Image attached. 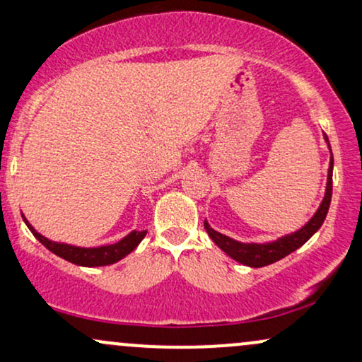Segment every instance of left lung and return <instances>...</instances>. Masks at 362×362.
Returning <instances> with one entry per match:
<instances>
[{"label": "left lung", "mask_w": 362, "mask_h": 362, "mask_svg": "<svg viewBox=\"0 0 362 362\" xmlns=\"http://www.w3.org/2000/svg\"><path fill=\"white\" fill-rule=\"evenodd\" d=\"M325 141L330 149V143L325 136ZM332 155V151H330ZM332 173H334V156H330V165H328V175H327V189H325V197H323L322 204L317 209V213L313 214V218L310 219L305 226H301L300 230L294 231V233L284 235L281 238L274 240V242L267 243H242L236 242V240L230 238V236L219 233V231L213 230L209 226V223L204 221V228L209 235V238L218 245L221 250L230 255L231 259L240 262V264L248 265V267H264V265L274 264V262L284 259L286 255H289L291 252L298 250L301 245H305L308 240L320 230L323 221H325L328 207H330L332 201Z\"/></svg>", "instance_id": "8db88e82"}]
</instances>
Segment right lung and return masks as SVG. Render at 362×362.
Returning a JSON list of instances; mask_svg holds the SVG:
<instances>
[{"label": "right lung", "instance_id": "add662e5", "mask_svg": "<svg viewBox=\"0 0 362 362\" xmlns=\"http://www.w3.org/2000/svg\"><path fill=\"white\" fill-rule=\"evenodd\" d=\"M23 221L28 226V230L32 231V235L44 245L47 250L56 253L61 259L71 262V264L83 265V267H100V265H110L119 262L120 259L129 255L136 247L141 243V240L146 236V231H131L127 236H124L122 240H119L117 243L112 245H103V247H93V248H85V247H74V245L68 243H59L52 242V240L45 238L32 226L30 223L25 219Z\"/></svg>", "mask_w": 362, "mask_h": 362}]
</instances>
